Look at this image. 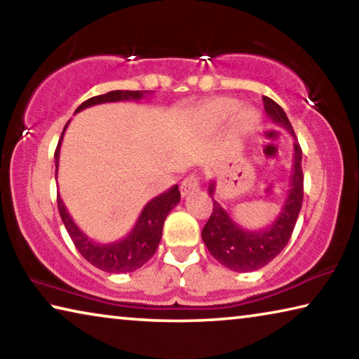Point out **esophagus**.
Returning a JSON list of instances; mask_svg holds the SVG:
<instances>
[{
    "instance_id": "34e87169",
    "label": "esophagus",
    "mask_w": 359,
    "mask_h": 359,
    "mask_svg": "<svg viewBox=\"0 0 359 359\" xmlns=\"http://www.w3.org/2000/svg\"><path fill=\"white\" fill-rule=\"evenodd\" d=\"M198 188H199V177H198V175L191 174V175H188V177H185L184 180H182L180 193H182V196H187L188 193L196 191Z\"/></svg>"
}]
</instances>
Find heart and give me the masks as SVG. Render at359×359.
Returning a JSON list of instances; mask_svg holds the SVG:
<instances>
[{
  "mask_svg": "<svg viewBox=\"0 0 359 359\" xmlns=\"http://www.w3.org/2000/svg\"><path fill=\"white\" fill-rule=\"evenodd\" d=\"M215 111L218 115H222L223 118L231 117L236 111H238L239 107V102L236 100H231V98H222L218 100L215 104ZM258 123V114L253 111L250 107H242L241 111L238 112V117H236V128L242 133H247L253 130L255 126Z\"/></svg>",
  "mask_w": 359,
  "mask_h": 359,
  "instance_id": "obj_1",
  "label": "heart"
}]
</instances>
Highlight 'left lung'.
I'll return each mask as SVG.
<instances>
[{"mask_svg": "<svg viewBox=\"0 0 359 359\" xmlns=\"http://www.w3.org/2000/svg\"><path fill=\"white\" fill-rule=\"evenodd\" d=\"M263 101L264 111L269 115V118L294 136L293 126H291L283 109L267 96H264ZM293 158L294 163L290 180L291 188L287 201H285L277 220L264 229L247 231L242 229L238 223H234L228 212L214 199L215 182H210L209 194L214 201V209H212L210 218L203 228L201 236L208 250L218 263L236 272L258 271L267 263H271L288 244L304 198V175L301 168L302 150L297 141L294 142Z\"/></svg>", "mask_w": 359, "mask_h": 359, "instance_id": "obj_1", "label": "left lung"}]
</instances>
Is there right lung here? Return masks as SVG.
Segmentation results:
<instances>
[{
	"mask_svg": "<svg viewBox=\"0 0 359 359\" xmlns=\"http://www.w3.org/2000/svg\"><path fill=\"white\" fill-rule=\"evenodd\" d=\"M145 93L147 92H142V90H136V92H131V90H114V92L93 96V98L83 101L82 104L76 109V112H81L90 106L102 104V102L128 100L137 101L144 98ZM68 123H66V126H68ZM65 130L62 133V137H60L55 150V175L58 172L60 145H62L63 141ZM179 185H174L169 188L168 191L158 194V196L151 199L150 203H147V205L142 209L141 215H139L135 228L131 229V233L128 236H125V238L120 241L111 242V244H98V242L88 239V236L83 234L82 231L79 229L77 224L72 222V218L69 217L68 210H66L60 194L57 196L60 217H62L66 231H68L69 238L74 242L79 253H81L90 264H93L95 267H98V269L104 272H112V274H126V272L136 271L154 257L158 244H160L161 241L163 224H165L166 217L169 212L179 204Z\"/></svg>",
	"mask_w": 359,
	"mask_h": 359,
	"instance_id": "1",
	"label": "right lung"
}]
</instances>
